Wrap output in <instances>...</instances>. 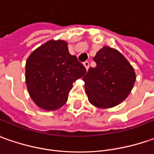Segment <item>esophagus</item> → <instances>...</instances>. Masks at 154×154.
I'll return each mask as SVG.
<instances>
[{
	"mask_svg": "<svg viewBox=\"0 0 154 154\" xmlns=\"http://www.w3.org/2000/svg\"><path fill=\"white\" fill-rule=\"evenodd\" d=\"M83 65H84V67L85 68L86 71H87V70H88V69H89V66H90L89 62H87V61H86V62H85L84 63H83Z\"/></svg>",
	"mask_w": 154,
	"mask_h": 154,
	"instance_id": "34e87169",
	"label": "esophagus"
}]
</instances>
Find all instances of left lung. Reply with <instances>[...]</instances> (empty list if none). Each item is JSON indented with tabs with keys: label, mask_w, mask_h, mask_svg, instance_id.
Wrapping results in <instances>:
<instances>
[{
	"label": "left lung",
	"mask_w": 154,
	"mask_h": 154,
	"mask_svg": "<svg viewBox=\"0 0 154 154\" xmlns=\"http://www.w3.org/2000/svg\"><path fill=\"white\" fill-rule=\"evenodd\" d=\"M97 66L83 77L88 100L98 108H110L129 96L136 81L132 65L121 52L105 46L94 57Z\"/></svg>",
	"instance_id": "8db88e82"
}]
</instances>
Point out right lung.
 <instances>
[{
    "mask_svg": "<svg viewBox=\"0 0 154 154\" xmlns=\"http://www.w3.org/2000/svg\"><path fill=\"white\" fill-rule=\"evenodd\" d=\"M86 70L69 52L68 43L51 40L36 48L27 58L25 81L34 103L46 111L63 107L75 80Z\"/></svg>",
    "mask_w": 154,
    "mask_h": 154,
    "instance_id": "1",
    "label": "right lung"
}]
</instances>
